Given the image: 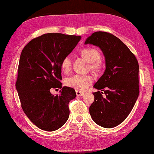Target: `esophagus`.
<instances>
[{
    "label": "esophagus",
    "mask_w": 154,
    "mask_h": 154,
    "mask_svg": "<svg viewBox=\"0 0 154 154\" xmlns=\"http://www.w3.org/2000/svg\"><path fill=\"white\" fill-rule=\"evenodd\" d=\"M76 94L77 96L80 97V96H83V94H84V92H81V91H76Z\"/></svg>",
    "instance_id": "esophagus-1"
}]
</instances>
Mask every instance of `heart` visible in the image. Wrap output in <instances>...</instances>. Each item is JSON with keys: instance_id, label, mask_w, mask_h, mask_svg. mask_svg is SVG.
<instances>
[{"instance_id": "obj_1", "label": "heart", "mask_w": 154, "mask_h": 154, "mask_svg": "<svg viewBox=\"0 0 154 154\" xmlns=\"http://www.w3.org/2000/svg\"><path fill=\"white\" fill-rule=\"evenodd\" d=\"M81 55L90 62L91 69L92 71H98L100 70L101 65L100 61L101 54L100 51L94 48H87L83 49ZM71 59L69 56L65 57L61 61V68L65 72H68L71 68ZM92 76L91 75H82V74H75L71 77L67 78L66 82V85L68 87L75 88L78 91L86 90L93 82Z\"/></svg>"}]
</instances>
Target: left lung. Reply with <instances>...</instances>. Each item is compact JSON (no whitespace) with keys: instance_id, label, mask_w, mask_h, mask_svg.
<instances>
[{"instance_id":"left-lung-1","label":"left lung","mask_w":154,"mask_h":154,"mask_svg":"<svg viewBox=\"0 0 154 154\" xmlns=\"http://www.w3.org/2000/svg\"><path fill=\"white\" fill-rule=\"evenodd\" d=\"M99 47L105 59V71L95 83L99 91L93 92L94 101L89 107L94 122L111 128L127 118L139 94V64L134 54L114 35L97 31L88 36L85 44ZM105 88L106 90H103Z\"/></svg>"}]
</instances>
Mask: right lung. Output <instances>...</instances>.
Here are the masks:
<instances>
[{"label": "right lung", "instance_id": "obj_1", "mask_svg": "<svg viewBox=\"0 0 154 154\" xmlns=\"http://www.w3.org/2000/svg\"><path fill=\"white\" fill-rule=\"evenodd\" d=\"M80 39V36L44 34L31 40L21 53L15 86L22 108L31 122L45 131L58 130L69 118V103L76 92L62 87L60 63ZM52 88H62L60 94H51Z\"/></svg>", "mask_w": 154, "mask_h": 154}]
</instances>
